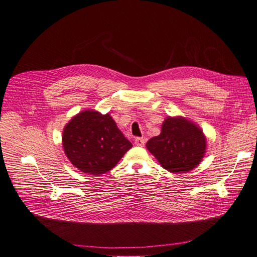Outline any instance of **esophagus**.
<instances>
[{
  "label": "esophagus",
  "instance_id": "1",
  "mask_svg": "<svg viewBox=\"0 0 257 257\" xmlns=\"http://www.w3.org/2000/svg\"><path fill=\"white\" fill-rule=\"evenodd\" d=\"M146 143V139L145 138H136L135 139V145L138 147H143Z\"/></svg>",
  "mask_w": 257,
  "mask_h": 257
}]
</instances>
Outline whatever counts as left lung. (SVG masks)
Segmentation results:
<instances>
[{"mask_svg":"<svg viewBox=\"0 0 257 257\" xmlns=\"http://www.w3.org/2000/svg\"><path fill=\"white\" fill-rule=\"evenodd\" d=\"M206 137L193 121L184 117H168L161 134L147 142V149L163 169L186 173L200 164L206 153Z\"/></svg>","mask_w":257,"mask_h":257,"instance_id":"left-lung-1","label":"left lung"}]
</instances>
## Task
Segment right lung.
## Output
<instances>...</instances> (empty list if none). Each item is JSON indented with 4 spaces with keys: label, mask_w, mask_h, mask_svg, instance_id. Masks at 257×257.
Listing matches in <instances>:
<instances>
[{
    "label": "right lung",
    "mask_w": 257,
    "mask_h": 257,
    "mask_svg": "<svg viewBox=\"0 0 257 257\" xmlns=\"http://www.w3.org/2000/svg\"><path fill=\"white\" fill-rule=\"evenodd\" d=\"M62 146L70 162L91 175L110 171L133 147L109 114L88 109L65 124Z\"/></svg>",
    "instance_id": "1"
}]
</instances>
